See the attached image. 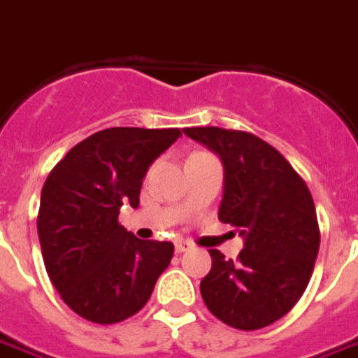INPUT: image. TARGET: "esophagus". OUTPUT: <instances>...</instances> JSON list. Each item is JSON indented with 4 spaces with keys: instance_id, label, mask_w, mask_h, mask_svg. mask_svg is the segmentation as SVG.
Here are the masks:
<instances>
[{
    "instance_id": "34e87169",
    "label": "esophagus",
    "mask_w": 358,
    "mask_h": 358,
    "mask_svg": "<svg viewBox=\"0 0 358 358\" xmlns=\"http://www.w3.org/2000/svg\"><path fill=\"white\" fill-rule=\"evenodd\" d=\"M192 248H194V246H192L189 242H182V240H180V242H176V252H178V254H182V252H187V250H192Z\"/></svg>"
}]
</instances>
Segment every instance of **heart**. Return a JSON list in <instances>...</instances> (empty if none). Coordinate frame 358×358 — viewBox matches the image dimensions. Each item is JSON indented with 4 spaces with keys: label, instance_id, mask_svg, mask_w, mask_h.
Here are the masks:
<instances>
[{
    "label": "heart",
    "instance_id": "obj_1",
    "mask_svg": "<svg viewBox=\"0 0 358 358\" xmlns=\"http://www.w3.org/2000/svg\"><path fill=\"white\" fill-rule=\"evenodd\" d=\"M199 153H201V151H199Z\"/></svg>",
    "mask_w": 358,
    "mask_h": 358
}]
</instances>
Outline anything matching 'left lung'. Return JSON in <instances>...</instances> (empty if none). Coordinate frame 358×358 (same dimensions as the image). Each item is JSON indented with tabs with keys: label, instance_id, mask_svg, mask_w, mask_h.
Instances as JSON below:
<instances>
[{
	"label": "left lung",
	"instance_id": "1",
	"mask_svg": "<svg viewBox=\"0 0 358 358\" xmlns=\"http://www.w3.org/2000/svg\"><path fill=\"white\" fill-rule=\"evenodd\" d=\"M224 164L219 221L236 227L244 248L236 259L209 250L213 266L199 285L205 306L227 326H271L308 287L320 227L306 182L275 147L248 131L186 127Z\"/></svg>",
	"mask_w": 358,
	"mask_h": 358
}]
</instances>
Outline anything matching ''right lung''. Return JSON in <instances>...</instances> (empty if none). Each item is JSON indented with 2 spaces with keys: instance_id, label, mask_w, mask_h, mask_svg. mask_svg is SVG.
<instances>
[{
  "instance_id": "obj_1",
  "label": "right lung",
  "mask_w": 358,
  "mask_h": 358,
  "mask_svg": "<svg viewBox=\"0 0 358 358\" xmlns=\"http://www.w3.org/2000/svg\"><path fill=\"white\" fill-rule=\"evenodd\" d=\"M178 127H108L71 147L40 196V248L50 281L75 314L118 324L143 308L174 256L172 242L139 240L118 221L139 205L149 164L178 137Z\"/></svg>"
}]
</instances>
